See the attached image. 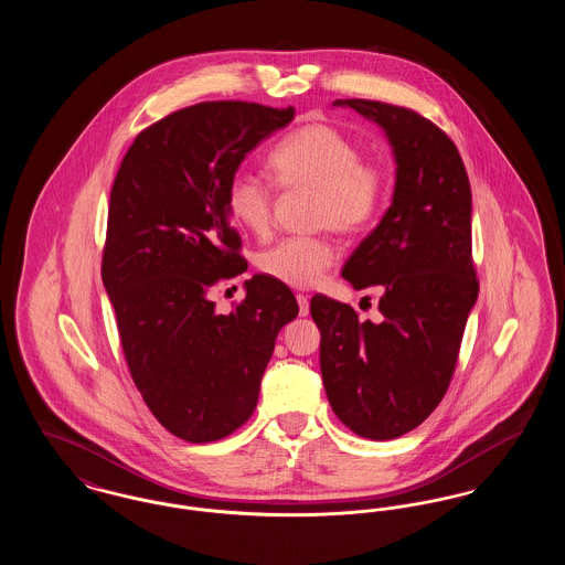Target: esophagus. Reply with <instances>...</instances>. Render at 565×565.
Returning <instances> with one entry per match:
<instances>
[{"label": "esophagus", "instance_id": "1", "mask_svg": "<svg viewBox=\"0 0 565 565\" xmlns=\"http://www.w3.org/2000/svg\"><path fill=\"white\" fill-rule=\"evenodd\" d=\"M296 302H298V313L305 318L309 316V296L296 295Z\"/></svg>", "mask_w": 565, "mask_h": 565}]
</instances>
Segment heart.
<instances>
[{"label":"heart","instance_id":"1","mask_svg":"<svg viewBox=\"0 0 565 565\" xmlns=\"http://www.w3.org/2000/svg\"><path fill=\"white\" fill-rule=\"evenodd\" d=\"M269 169L288 192H313V224L339 235H355L373 224L387 192V173L362 161L360 146L339 129L313 122L281 139ZM226 203L233 220L256 237L273 222V194L265 182L239 173L231 180ZM337 252L326 239H284L258 256V269L290 288H311L332 267Z\"/></svg>","mask_w":565,"mask_h":565}]
</instances>
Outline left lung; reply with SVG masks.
<instances>
[{
	"mask_svg": "<svg viewBox=\"0 0 565 565\" xmlns=\"http://www.w3.org/2000/svg\"><path fill=\"white\" fill-rule=\"evenodd\" d=\"M387 137L396 184L392 205L355 247L341 275L355 290L379 286V322L350 305L311 298L320 369L337 417L371 440L417 428L443 401L466 320L477 302L472 192L456 143L413 109L337 99Z\"/></svg>",
	"mask_w": 565,
	"mask_h": 565,
	"instance_id": "8db88e82",
	"label": "left lung"
}]
</instances>
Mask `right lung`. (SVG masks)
Returning a JSON list of instances; mask_svg holds the SVG:
<instances>
[{
  "label": "right lung",
  "instance_id": "1",
  "mask_svg": "<svg viewBox=\"0 0 565 565\" xmlns=\"http://www.w3.org/2000/svg\"><path fill=\"white\" fill-rule=\"evenodd\" d=\"M295 108L205 102L135 137L109 194L102 277L141 398L162 428L212 443L242 428L279 330L298 316L286 284L247 279L226 316L210 292L247 269L228 184Z\"/></svg>",
  "mask_w": 565,
  "mask_h": 565
}]
</instances>
